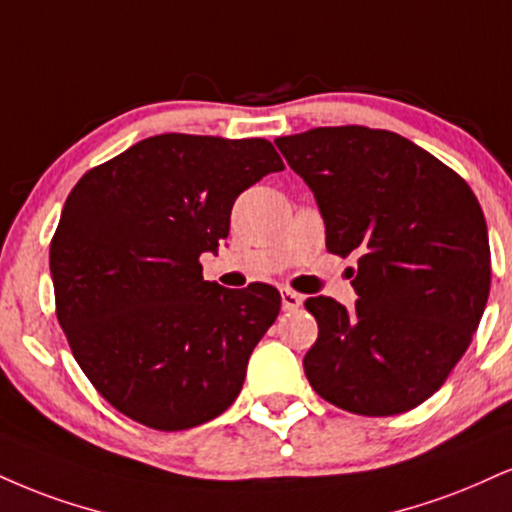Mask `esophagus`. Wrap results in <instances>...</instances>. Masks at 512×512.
<instances>
[{
    "mask_svg": "<svg viewBox=\"0 0 512 512\" xmlns=\"http://www.w3.org/2000/svg\"><path fill=\"white\" fill-rule=\"evenodd\" d=\"M300 305H303V295L291 291V288H283V291H281V307H283V310L293 312V310H298Z\"/></svg>",
    "mask_w": 512,
    "mask_h": 512,
    "instance_id": "1",
    "label": "esophagus"
}]
</instances>
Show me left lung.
Returning a JSON list of instances; mask_svg holds the SVG:
<instances>
[{
    "label": "left lung",
    "mask_w": 512,
    "mask_h": 512,
    "mask_svg": "<svg viewBox=\"0 0 512 512\" xmlns=\"http://www.w3.org/2000/svg\"><path fill=\"white\" fill-rule=\"evenodd\" d=\"M276 147L315 193L326 250L357 255L353 312L324 295L305 300L319 326L307 381L355 415L417 408L458 365L489 298L477 197L451 166L381 128H312Z\"/></svg>",
    "instance_id": "left-lung-1"
}]
</instances>
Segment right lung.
Listing matches in <instances>:
<instances>
[{
	"mask_svg": "<svg viewBox=\"0 0 512 512\" xmlns=\"http://www.w3.org/2000/svg\"><path fill=\"white\" fill-rule=\"evenodd\" d=\"M264 138L164 133L90 169L49 243L57 319L97 393L131 420L181 432L221 415L281 310L267 283L202 279L236 197L281 171Z\"/></svg>",
	"mask_w": 512,
	"mask_h": 512,
	"instance_id": "obj_1",
	"label": "right lung"
}]
</instances>
